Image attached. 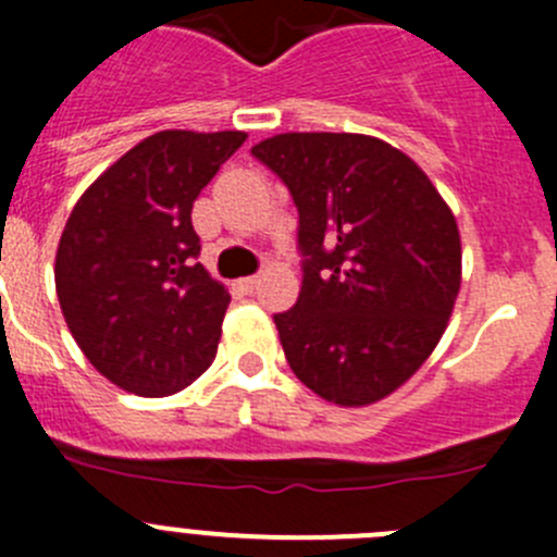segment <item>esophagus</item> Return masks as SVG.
<instances>
[{"instance_id":"obj_1","label":"esophagus","mask_w":557,"mask_h":557,"mask_svg":"<svg viewBox=\"0 0 557 557\" xmlns=\"http://www.w3.org/2000/svg\"><path fill=\"white\" fill-rule=\"evenodd\" d=\"M240 287L246 289V293H253V289L259 287V275H246V278H240Z\"/></svg>"}]
</instances>
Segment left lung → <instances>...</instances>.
I'll list each match as a JSON object with an SVG mask.
<instances>
[{"mask_svg":"<svg viewBox=\"0 0 557 557\" xmlns=\"http://www.w3.org/2000/svg\"><path fill=\"white\" fill-rule=\"evenodd\" d=\"M300 215L304 287L275 327L295 377L338 407L385 399L421 369L462 287L451 208L421 166L367 134L251 147Z\"/></svg>","mask_w":557,"mask_h":557,"instance_id":"8db88e82","label":"left lung"}]
</instances>
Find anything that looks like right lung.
Wrapping results in <instances>:
<instances>
[{
    "label": "right lung",
    "instance_id": "1",
    "mask_svg": "<svg viewBox=\"0 0 557 557\" xmlns=\"http://www.w3.org/2000/svg\"><path fill=\"white\" fill-rule=\"evenodd\" d=\"M243 131H158L82 194L54 259L62 317L116 388L172 396L213 363L230 293L199 257L196 196Z\"/></svg>",
    "mask_w": 557,
    "mask_h": 557
}]
</instances>
